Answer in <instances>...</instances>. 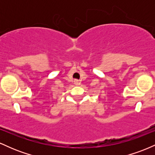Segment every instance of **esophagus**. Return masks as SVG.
<instances>
[{
  "label": "esophagus",
  "mask_w": 155,
  "mask_h": 155,
  "mask_svg": "<svg viewBox=\"0 0 155 155\" xmlns=\"http://www.w3.org/2000/svg\"><path fill=\"white\" fill-rule=\"evenodd\" d=\"M74 84H75L76 85H79V80H74Z\"/></svg>",
  "instance_id": "34e87169"
}]
</instances>
